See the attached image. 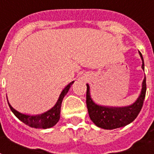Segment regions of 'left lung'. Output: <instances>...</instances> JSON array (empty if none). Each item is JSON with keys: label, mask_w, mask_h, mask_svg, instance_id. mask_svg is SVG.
<instances>
[{"label": "left lung", "mask_w": 154, "mask_h": 154, "mask_svg": "<svg viewBox=\"0 0 154 154\" xmlns=\"http://www.w3.org/2000/svg\"><path fill=\"white\" fill-rule=\"evenodd\" d=\"M142 57V68L144 69V60L142 54L139 52ZM146 92V76L142 82V88L141 95L134 103L124 107H107L97 105L92 101L89 93V86L87 85L86 91V104L91 120L97 127L103 129L112 130L125 127L133 122L142 110L144 103Z\"/></svg>", "instance_id": "1"}]
</instances>
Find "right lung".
<instances>
[{
	"instance_id": "add662e5",
	"label": "right lung",
	"mask_w": 154,
	"mask_h": 154,
	"mask_svg": "<svg viewBox=\"0 0 154 154\" xmlns=\"http://www.w3.org/2000/svg\"><path fill=\"white\" fill-rule=\"evenodd\" d=\"M73 83V81L69 84L68 85L62 90V92H61L59 98L57 100L54 107H52L51 110H49L48 112H45L44 114H42V115H38V116H27V115H23V114L20 113L19 112L16 111L8 102V106H9L10 109L13 112L15 116L27 126L35 127V128H43V129L50 128V127L54 126L59 120L62 100H63L66 93L68 92L69 89Z\"/></svg>"
}]
</instances>
